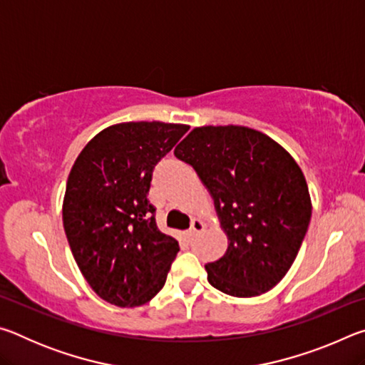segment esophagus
I'll return each instance as SVG.
<instances>
[{
	"mask_svg": "<svg viewBox=\"0 0 365 365\" xmlns=\"http://www.w3.org/2000/svg\"><path fill=\"white\" fill-rule=\"evenodd\" d=\"M205 222L202 220H200V219H195L193 222H191V228H190V232H188V235H190V238H193V237H196L197 233H201L202 230H205Z\"/></svg>",
	"mask_w": 365,
	"mask_h": 365,
	"instance_id": "esophagus-1",
	"label": "esophagus"
}]
</instances>
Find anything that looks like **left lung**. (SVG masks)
<instances>
[{
    "label": "left lung",
    "instance_id": "left-lung-1",
    "mask_svg": "<svg viewBox=\"0 0 365 365\" xmlns=\"http://www.w3.org/2000/svg\"><path fill=\"white\" fill-rule=\"evenodd\" d=\"M214 197L228 248L206 264L214 288L251 298L274 288L294 262L311 222L299 165L283 148L242 125H207L175 148Z\"/></svg>",
    "mask_w": 365,
    "mask_h": 365
}]
</instances>
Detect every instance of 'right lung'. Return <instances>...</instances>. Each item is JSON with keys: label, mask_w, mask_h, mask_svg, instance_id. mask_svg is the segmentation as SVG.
<instances>
[{"label": "right lung", "mask_w": 365, "mask_h": 365, "mask_svg": "<svg viewBox=\"0 0 365 365\" xmlns=\"http://www.w3.org/2000/svg\"><path fill=\"white\" fill-rule=\"evenodd\" d=\"M188 125L123 122L88 141L72 165L63 205L73 259L93 292L110 304L153 299L174 262L178 242L156 225L148 201L153 170Z\"/></svg>", "instance_id": "add662e5"}]
</instances>
